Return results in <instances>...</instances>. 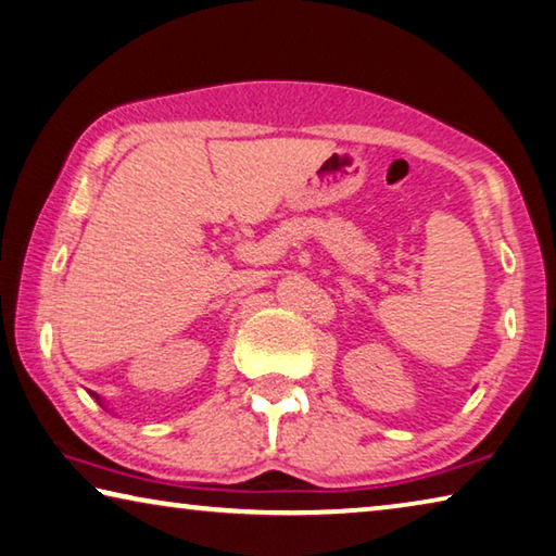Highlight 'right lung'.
<instances>
[{
    "mask_svg": "<svg viewBox=\"0 0 556 556\" xmlns=\"http://www.w3.org/2000/svg\"><path fill=\"white\" fill-rule=\"evenodd\" d=\"M96 401H99V395H96Z\"/></svg>",
    "mask_w": 556,
    "mask_h": 556,
    "instance_id": "obj_1",
    "label": "right lung"
}]
</instances>
